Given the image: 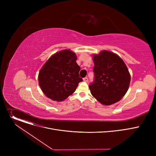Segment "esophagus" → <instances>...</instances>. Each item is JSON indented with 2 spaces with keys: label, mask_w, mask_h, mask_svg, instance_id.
Wrapping results in <instances>:
<instances>
[{
  "label": "esophagus",
  "mask_w": 156,
  "mask_h": 156,
  "mask_svg": "<svg viewBox=\"0 0 156 156\" xmlns=\"http://www.w3.org/2000/svg\"><path fill=\"white\" fill-rule=\"evenodd\" d=\"M83 81H85V82H88V78L87 77H85V78H83Z\"/></svg>",
  "instance_id": "obj_1"
}]
</instances>
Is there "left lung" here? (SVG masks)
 Returning a JSON list of instances; mask_svg holds the SVG:
<instances>
[{"mask_svg": "<svg viewBox=\"0 0 156 156\" xmlns=\"http://www.w3.org/2000/svg\"><path fill=\"white\" fill-rule=\"evenodd\" d=\"M93 60L94 81L89 85L92 95L105 105L118 102L128 91L131 80L125 63L108 51L94 54Z\"/></svg>", "mask_w": 156, "mask_h": 156, "instance_id": "1", "label": "left lung"}]
</instances>
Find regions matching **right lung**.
<instances>
[{
	"mask_svg": "<svg viewBox=\"0 0 156 156\" xmlns=\"http://www.w3.org/2000/svg\"><path fill=\"white\" fill-rule=\"evenodd\" d=\"M76 54L65 49L52 55L38 74V83L49 99L62 101L73 94L82 78Z\"/></svg>",
	"mask_w": 156,
	"mask_h": 156,
	"instance_id": "right-lung-1",
	"label": "right lung"
}]
</instances>
